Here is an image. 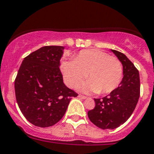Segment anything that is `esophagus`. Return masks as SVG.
Here are the masks:
<instances>
[{"label":"esophagus","instance_id":"1","mask_svg":"<svg viewBox=\"0 0 154 154\" xmlns=\"http://www.w3.org/2000/svg\"><path fill=\"white\" fill-rule=\"evenodd\" d=\"M78 97L81 99H83V100H85L86 98H87V97H85V96H83V95H78Z\"/></svg>","mask_w":154,"mask_h":154}]
</instances>
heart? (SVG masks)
I'll use <instances>...</instances> for the list:
<instances>
[{
	"instance_id": "b5f03b06",
	"label": "heart",
	"mask_w": 154,
	"mask_h": 154,
	"mask_svg": "<svg viewBox=\"0 0 154 154\" xmlns=\"http://www.w3.org/2000/svg\"><path fill=\"white\" fill-rule=\"evenodd\" d=\"M62 73L65 82L70 88H75L86 77L88 81L81 86V90L108 94L120 83L122 66L117 57L103 51L84 50L73 61L63 63Z\"/></svg>"
}]
</instances>
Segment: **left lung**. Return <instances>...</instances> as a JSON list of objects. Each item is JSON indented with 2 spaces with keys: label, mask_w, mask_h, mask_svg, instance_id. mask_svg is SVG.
Masks as SVG:
<instances>
[{
  "label": "left lung",
  "mask_w": 154,
  "mask_h": 154,
  "mask_svg": "<svg viewBox=\"0 0 154 154\" xmlns=\"http://www.w3.org/2000/svg\"><path fill=\"white\" fill-rule=\"evenodd\" d=\"M122 65L123 77L118 88L101 99H94L96 106L88 112L90 121L103 130L116 129L131 117L140 96L138 70L124 54L111 50Z\"/></svg>",
  "instance_id": "left-lung-1"
}]
</instances>
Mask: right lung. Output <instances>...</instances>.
<instances>
[{
	"label": "right lung",
	"mask_w": 154,
	"mask_h": 154,
	"mask_svg": "<svg viewBox=\"0 0 154 154\" xmlns=\"http://www.w3.org/2000/svg\"><path fill=\"white\" fill-rule=\"evenodd\" d=\"M65 47L46 46L24 57L15 80L18 106L27 120L48 127L63 117L77 93L63 82L60 60Z\"/></svg>",
	"instance_id": "add662e5"
}]
</instances>
